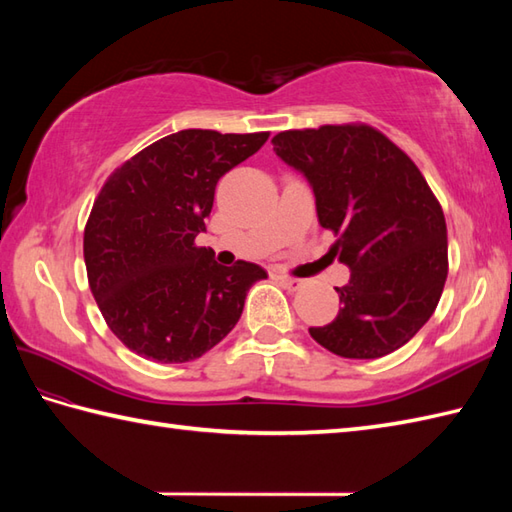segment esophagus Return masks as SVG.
Returning a JSON list of instances; mask_svg holds the SVG:
<instances>
[{"instance_id": "esophagus-1", "label": "esophagus", "mask_w": 512, "mask_h": 512, "mask_svg": "<svg viewBox=\"0 0 512 512\" xmlns=\"http://www.w3.org/2000/svg\"><path fill=\"white\" fill-rule=\"evenodd\" d=\"M279 281H281V286H284L286 290H299L301 286H303V281L301 279H295V277H279Z\"/></svg>"}]
</instances>
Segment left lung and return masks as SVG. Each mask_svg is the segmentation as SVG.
<instances>
[{
    "mask_svg": "<svg viewBox=\"0 0 512 512\" xmlns=\"http://www.w3.org/2000/svg\"><path fill=\"white\" fill-rule=\"evenodd\" d=\"M277 156L312 184L330 253L350 266L341 308L310 336L343 358L396 352L438 308L449 275L442 206L405 151L365 123L288 129Z\"/></svg>",
    "mask_w": 512,
    "mask_h": 512,
    "instance_id": "obj_1",
    "label": "left lung"
}]
</instances>
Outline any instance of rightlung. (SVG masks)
<instances>
[{"mask_svg":"<svg viewBox=\"0 0 512 512\" xmlns=\"http://www.w3.org/2000/svg\"><path fill=\"white\" fill-rule=\"evenodd\" d=\"M270 132L182 129L125 160L105 180L85 224L90 290L116 339L143 358L187 363L242 317L257 264L220 266L195 244L215 184L264 147Z\"/></svg>","mask_w":512,"mask_h":512,"instance_id":"1","label":"right lung"}]
</instances>
